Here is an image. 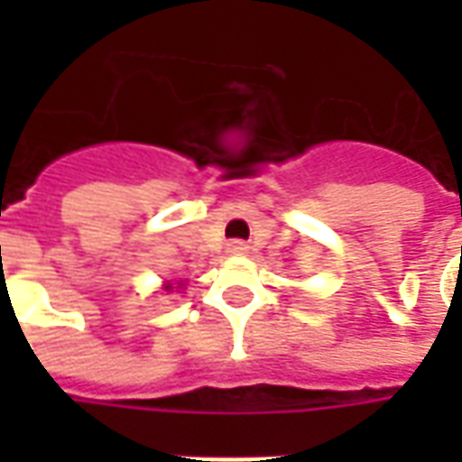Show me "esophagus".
Segmentation results:
<instances>
[{
  "label": "esophagus",
  "mask_w": 462,
  "mask_h": 462,
  "mask_svg": "<svg viewBox=\"0 0 462 462\" xmlns=\"http://www.w3.org/2000/svg\"><path fill=\"white\" fill-rule=\"evenodd\" d=\"M227 250H230L232 254H247V245H245V242H230Z\"/></svg>",
  "instance_id": "34e87169"
}]
</instances>
